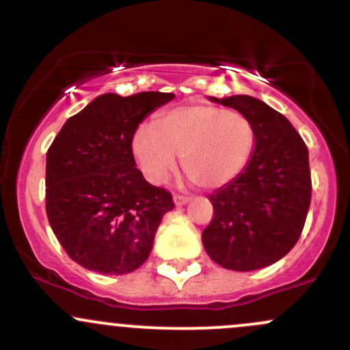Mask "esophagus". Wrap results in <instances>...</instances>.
Returning a JSON list of instances; mask_svg holds the SVG:
<instances>
[{"instance_id": "obj_1", "label": "esophagus", "mask_w": 350, "mask_h": 350, "mask_svg": "<svg viewBox=\"0 0 350 350\" xmlns=\"http://www.w3.org/2000/svg\"><path fill=\"white\" fill-rule=\"evenodd\" d=\"M172 199H174V204H176V206H178V207L186 206L189 200H191L189 198H184V196H174V198H172Z\"/></svg>"}]
</instances>
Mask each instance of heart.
Here are the masks:
<instances>
[{
    "instance_id": "obj_1",
    "label": "heart",
    "mask_w": 350,
    "mask_h": 350,
    "mask_svg": "<svg viewBox=\"0 0 350 350\" xmlns=\"http://www.w3.org/2000/svg\"><path fill=\"white\" fill-rule=\"evenodd\" d=\"M250 118L215 105H184L164 111L154 124H142L131 138L139 170L163 184L183 158L186 174L204 189H220L243 174L255 152Z\"/></svg>"
}]
</instances>
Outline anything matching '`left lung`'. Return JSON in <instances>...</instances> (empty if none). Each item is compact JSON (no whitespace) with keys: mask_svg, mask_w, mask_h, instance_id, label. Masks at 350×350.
Wrapping results in <instances>:
<instances>
[{"mask_svg":"<svg viewBox=\"0 0 350 350\" xmlns=\"http://www.w3.org/2000/svg\"><path fill=\"white\" fill-rule=\"evenodd\" d=\"M250 118L256 144L240 178L208 196L212 222L202 232L207 255L220 267L253 271L283 258L298 242L311 202L309 154L298 131L250 95L208 97Z\"/></svg>","mask_w":350,"mask_h":350,"instance_id":"left-lung-1","label":"left lung"}]
</instances>
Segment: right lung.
<instances>
[{"label":"right lung","instance_id":"add662e5","mask_svg":"<svg viewBox=\"0 0 350 350\" xmlns=\"http://www.w3.org/2000/svg\"><path fill=\"white\" fill-rule=\"evenodd\" d=\"M174 94H103L70 116L46 158V212L60 245L80 267L126 275L146 262L163 215L174 208L166 189L136 170L131 138Z\"/></svg>","mask_w":350,"mask_h":350}]
</instances>
